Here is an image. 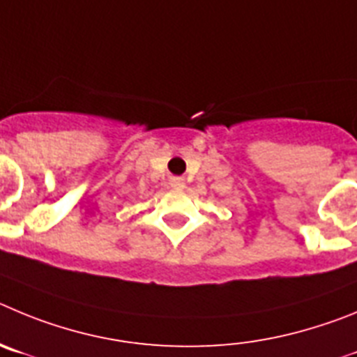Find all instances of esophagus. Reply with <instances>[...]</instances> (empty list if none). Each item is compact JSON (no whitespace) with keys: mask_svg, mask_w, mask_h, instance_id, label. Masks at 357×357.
<instances>
[{"mask_svg":"<svg viewBox=\"0 0 357 357\" xmlns=\"http://www.w3.org/2000/svg\"><path fill=\"white\" fill-rule=\"evenodd\" d=\"M169 185H171V188H174V190H181L183 186H185V179H183V178H171V179H169Z\"/></svg>","mask_w":357,"mask_h":357,"instance_id":"34e87169","label":"esophagus"}]
</instances>
